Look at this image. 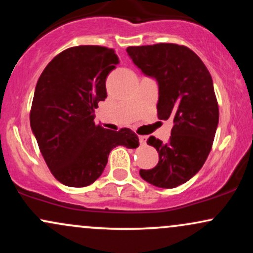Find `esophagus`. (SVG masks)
<instances>
[{
  "instance_id": "obj_1",
  "label": "esophagus",
  "mask_w": 253,
  "mask_h": 253,
  "mask_svg": "<svg viewBox=\"0 0 253 253\" xmlns=\"http://www.w3.org/2000/svg\"><path fill=\"white\" fill-rule=\"evenodd\" d=\"M139 140H140V144H146L147 136L146 135H139Z\"/></svg>"
}]
</instances>
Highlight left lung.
<instances>
[{
  "label": "left lung",
  "mask_w": 253,
  "mask_h": 253,
  "mask_svg": "<svg viewBox=\"0 0 253 253\" xmlns=\"http://www.w3.org/2000/svg\"><path fill=\"white\" fill-rule=\"evenodd\" d=\"M127 53L159 86L157 115L173 121L167 143L150 136L158 164L140 170L141 178L159 188H176L193 177L210 155L219 123L213 80L194 51L177 43L129 46Z\"/></svg>",
  "instance_id": "left-lung-1"
}]
</instances>
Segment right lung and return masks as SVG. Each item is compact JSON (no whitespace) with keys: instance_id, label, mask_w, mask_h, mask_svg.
<instances>
[{"instance_id":"obj_1","label":"right lung","mask_w":253,"mask_h":253,"mask_svg":"<svg viewBox=\"0 0 253 253\" xmlns=\"http://www.w3.org/2000/svg\"><path fill=\"white\" fill-rule=\"evenodd\" d=\"M119 62L113 48L75 46L57 54L38 80L31 127L51 173L68 187L96 181L118 145H139L129 128L104 129L94 121L98 102L107 97V76Z\"/></svg>"}]
</instances>
